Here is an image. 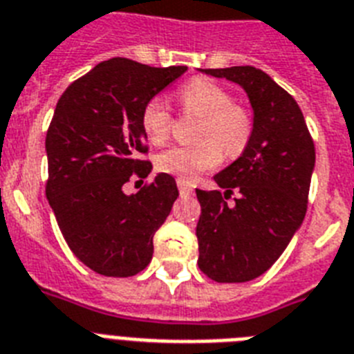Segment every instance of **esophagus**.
<instances>
[{
    "mask_svg": "<svg viewBox=\"0 0 354 354\" xmlns=\"http://www.w3.org/2000/svg\"><path fill=\"white\" fill-rule=\"evenodd\" d=\"M176 183H178V189H180V192H182V194H191V192L194 191L191 185V182H187L185 178H178Z\"/></svg>",
    "mask_w": 354,
    "mask_h": 354,
    "instance_id": "esophagus-1",
    "label": "esophagus"
}]
</instances>
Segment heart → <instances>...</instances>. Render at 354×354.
<instances>
[{
    "label": "heart",
    "mask_w": 354,
    "mask_h": 354,
    "mask_svg": "<svg viewBox=\"0 0 354 354\" xmlns=\"http://www.w3.org/2000/svg\"><path fill=\"white\" fill-rule=\"evenodd\" d=\"M180 102L187 114L200 116L196 145H176L158 156V169L167 174L192 180L212 171L225 156L242 154L251 142L252 114L220 83L196 77L180 88ZM172 114L160 97L149 100L142 109V129L152 145H162L172 131Z\"/></svg>",
    "instance_id": "1"
}]
</instances>
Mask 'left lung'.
Returning a JSON list of instances; mask_svg holds the SVG:
<instances>
[{"label": "left lung", "instance_id": "left-lung-1", "mask_svg": "<svg viewBox=\"0 0 354 354\" xmlns=\"http://www.w3.org/2000/svg\"><path fill=\"white\" fill-rule=\"evenodd\" d=\"M205 73L242 85L254 111L249 145L214 176L220 191L196 189L198 266L211 280L238 283L271 269L304 222L315 143L295 97L263 71L243 65Z\"/></svg>", "mask_w": 354, "mask_h": 354}]
</instances>
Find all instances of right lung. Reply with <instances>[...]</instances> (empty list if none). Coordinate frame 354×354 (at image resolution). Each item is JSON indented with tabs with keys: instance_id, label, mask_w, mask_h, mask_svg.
I'll list each match as a JSON object with an SVG mask.
<instances>
[{
	"instance_id": "add662e5",
	"label": "right lung",
	"mask_w": 354,
	"mask_h": 354,
	"mask_svg": "<svg viewBox=\"0 0 354 354\" xmlns=\"http://www.w3.org/2000/svg\"><path fill=\"white\" fill-rule=\"evenodd\" d=\"M185 71L112 57L57 100L45 138V194L71 251L97 274L134 277L151 261L154 232L178 198L176 182L162 172L131 196L123 185L152 169L142 158L149 154L143 105Z\"/></svg>"
}]
</instances>
